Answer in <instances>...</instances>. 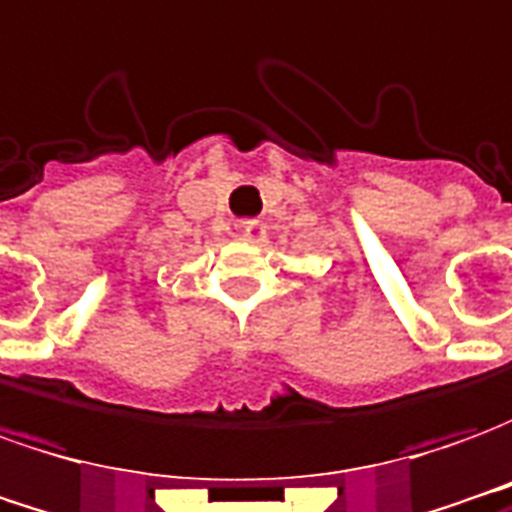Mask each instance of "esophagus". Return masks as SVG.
Segmentation results:
<instances>
[{"instance_id":"1","label":"esophagus","mask_w":512,"mask_h":512,"mask_svg":"<svg viewBox=\"0 0 512 512\" xmlns=\"http://www.w3.org/2000/svg\"><path fill=\"white\" fill-rule=\"evenodd\" d=\"M256 231H259V223H256V220H237V223H234V237L242 239V242L256 239Z\"/></svg>"}]
</instances>
